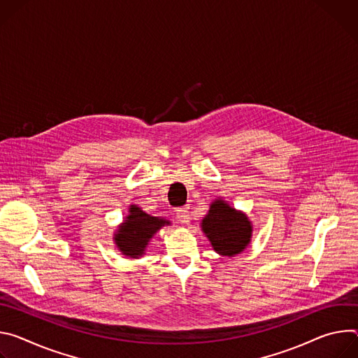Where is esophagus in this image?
<instances>
[{
  "mask_svg": "<svg viewBox=\"0 0 358 358\" xmlns=\"http://www.w3.org/2000/svg\"><path fill=\"white\" fill-rule=\"evenodd\" d=\"M176 217L180 223L183 224H187L189 223V219H190V215H189V210L187 208H180L176 210Z\"/></svg>",
  "mask_w": 358,
  "mask_h": 358,
  "instance_id": "esophagus-1",
  "label": "esophagus"
}]
</instances>
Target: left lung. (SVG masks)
Returning <instances> with one entry per match:
<instances>
[{"mask_svg": "<svg viewBox=\"0 0 358 358\" xmlns=\"http://www.w3.org/2000/svg\"><path fill=\"white\" fill-rule=\"evenodd\" d=\"M202 231L213 250L226 257L241 255L252 242L253 223L248 215L223 199H215L201 222Z\"/></svg>", "mask_w": 358, "mask_h": 358, "instance_id": "1", "label": "left lung"}]
</instances>
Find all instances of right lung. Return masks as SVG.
I'll return each instance as SVG.
<instances>
[{
    "instance_id": "add662e5",
    "label": "right lung",
    "mask_w": 358,
    "mask_h": 358,
    "mask_svg": "<svg viewBox=\"0 0 358 358\" xmlns=\"http://www.w3.org/2000/svg\"><path fill=\"white\" fill-rule=\"evenodd\" d=\"M169 224L171 220L150 216L138 205H129L124 222L113 231V243L127 259H139L145 255L156 231Z\"/></svg>"
}]
</instances>
